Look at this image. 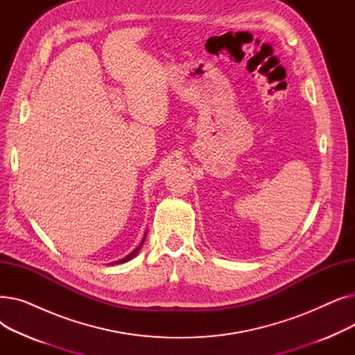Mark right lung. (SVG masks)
I'll list each match as a JSON object with an SVG mask.
<instances>
[{"instance_id":"obj_1","label":"right lung","mask_w":355,"mask_h":355,"mask_svg":"<svg viewBox=\"0 0 355 355\" xmlns=\"http://www.w3.org/2000/svg\"><path fill=\"white\" fill-rule=\"evenodd\" d=\"M145 237H146V233H145V236H144V239H142V241H141V245H139L137 249H134V250L130 252L128 256H125V257H122V259L116 260V262L110 263V265H121V263H126V262H129L130 259H134V257H135V256L139 253V250H141V248H142V245H144V241H145Z\"/></svg>"}]
</instances>
